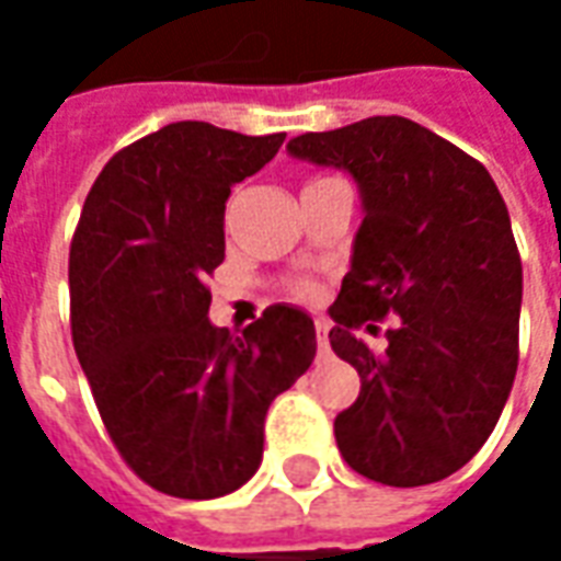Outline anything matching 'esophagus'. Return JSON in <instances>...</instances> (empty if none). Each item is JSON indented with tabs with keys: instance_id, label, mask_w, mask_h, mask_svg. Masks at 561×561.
Segmentation results:
<instances>
[{
	"instance_id": "obj_1",
	"label": "esophagus",
	"mask_w": 561,
	"mask_h": 561,
	"mask_svg": "<svg viewBox=\"0 0 561 561\" xmlns=\"http://www.w3.org/2000/svg\"><path fill=\"white\" fill-rule=\"evenodd\" d=\"M330 324L328 321H316V342H318V352L328 354L330 352Z\"/></svg>"
}]
</instances>
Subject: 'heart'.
I'll return each instance as SVG.
<instances>
[{
  "label": "heart",
  "instance_id": "b5f03b06",
  "mask_svg": "<svg viewBox=\"0 0 561 561\" xmlns=\"http://www.w3.org/2000/svg\"><path fill=\"white\" fill-rule=\"evenodd\" d=\"M291 294L297 297V300H316L318 285H316V282H309V279H300V282H294Z\"/></svg>",
  "mask_w": 561,
  "mask_h": 561
}]
</instances>
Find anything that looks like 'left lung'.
I'll list each match as a JSON object with an SVG mask.
<instances>
[{
	"label": "left lung",
	"mask_w": 561,
	"mask_h": 561,
	"mask_svg": "<svg viewBox=\"0 0 561 561\" xmlns=\"http://www.w3.org/2000/svg\"><path fill=\"white\" fill-rule=\"evenodd\" d=\"M297 159L348 171L364 195L330 348L360 393L333 435L357 474L388 486L445 481L493 433L519 360L523 264L481 161L405 116H369L288 140ZM400 314L385 353L353 336Z\"/></svg>",
	"instance_id": "1"
}]
</instances>
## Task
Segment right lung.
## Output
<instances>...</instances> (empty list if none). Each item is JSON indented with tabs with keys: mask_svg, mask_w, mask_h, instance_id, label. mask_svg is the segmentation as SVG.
Here are the masks:
<instances>
[{
	"mask_svg": "<svg viewBox=\"0 0 561 561\" xmlns=\"http://www.w3.org/2000/svg\"><path fill=\"white\" fill-rule=\"evenodd\" d=\"M285 135L171 123L92 183L68 252L71 342L128 469L176 499H216L261 466L270 402L316 357V324L267 306L233 336L209 324L225 201Z\"/></svg>",
	"mask_w": 561,
	"mask_h": 561,
	"instance_id": "add662e5",
	"label": "right lung"
}]
</instances>
